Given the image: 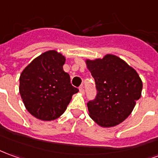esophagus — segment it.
Instances as JSON below:
<instances>
[{"mask_svg": "<svg viewBox=\"0 0 158 158\" xmlns=\"http://www.w3.org/2000/svg\"><path fill=\"white\" fill-rule=\"evenodd\" d=\"M79 91H80V93L84 94V93H85V90H84V87H83V86L79 87Z\"/></svg>", "mask_w": 158, "mask_h": 158, "instance_id": "esophagus-1", "label": "esophagus"}]
</instances>
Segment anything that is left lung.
<instances>
[{
    "instance_id": "8db88e82",
    "label": "left lung",
    "mask_w": 158,
    "mask_h": 158,
    "mask_svg": "<svg viewBox=\"0 0 158 158\" xmlns=\"http://www.w3.org/2000/svg\"><path fill=\"white\" fill-rule=\"evenodd\" d=\"M95 79L97 96L87 102L89 115L102 127L125 121L141 97L142 80L133 68L118 56L85 60Z\"/></svg>"
}]
</instances>
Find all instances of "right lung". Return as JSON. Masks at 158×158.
Here are the masks:
<instances>
[{
  "instance_id": "right-lung-1",
  "label": "right lung",
  "mask_w": 158,
  "mask_h": 158,
  "mask_svg": "<svg viewBox=\"0 0 158 158\" xmlns=\"http://www.w3.org/2000/svg\"><path fill=\"white\" fill-rule=\"evenodd\" d=\"M66 58L48 50L35 58L19 77V93L26 110L42 121H53L67 110L73 95L79 89L70 83L64 72Z\"/></svg>"
}]
</instances>
